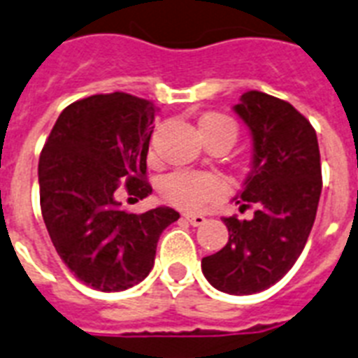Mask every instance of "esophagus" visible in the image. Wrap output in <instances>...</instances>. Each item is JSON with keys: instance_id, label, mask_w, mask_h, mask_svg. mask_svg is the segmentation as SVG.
Listing matches in <instances>:
<instances>
[{"instance_id": "esophagus-1", "label": "esophagus", "mask_w": 358, "mask_h": 358, "mask_svg": "<svg viewBox=\"0 0 358 358\" xmlns=\"http://www.w3.org/2000/svg\"><path fill=\"white\" fill-rule=\"evenodd\" d=\"M184 217L185 221H187L189 224H193V227H201V224L206 223V217L201 215V213H185Z\"/></svg>"}]
</instances>
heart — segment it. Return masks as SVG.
<instances>
[{"label": "heart", "mask_w": 358, "mask_h": 358, "mask_svg": "<svg viewBox=\"0 0 358 358\" xmlns=\"http://www.w3.org/2000/svg\"><path fill=\"white\" fill-rule=\"evenodd\" d=\"M204 141L224 139L230 146L238 137V124L223 113H210L199 122ZM224 193L223 180L215 174L196 173V171H178L169 174L162 182V195L173 206L182 210H199L206 202L215 201Z\"/></svg>", "instance_id": "heart-1"}]
</instances>
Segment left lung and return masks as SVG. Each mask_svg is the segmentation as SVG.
<instances>
[{
    "label": "left lung",
    "mask_w": 358,
    "mask_h": 358,
    "mask_svg": "<svg viewBox=\"0 0 358 358\" xmlns=\"http://www.w3.org/2000/svg\"><path fill=\"white\" fill-rule=\"evenodd\" d=\"M252 134V171L238 204L255 217H223L229 243L202 258L213 288L250 295L278 282L299 258L322 195L316 129L292 106L266 92L249 91L234 106Z\"/></svg>",
    "instance_id": "obj_1"
}]
</instances>
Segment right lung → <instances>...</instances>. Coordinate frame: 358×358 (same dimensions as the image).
Here are the masks:
<instances>
[{"label":"right lung","mask_w":358,"mask_h":358,"mask_svg":"<svg viewBox=\"0 0 358 358\" xmlns=\"http://www.w3.org/2000/svg\"><path fill=\"white\" fill-rule=\"evenodd\" d=\"M156 108L128 92L94 94L59 115L38 159L41 210L52 243L81 282L122 292L154 267L173 208L120 210L122 182L135 201L152 193L146 154Z\"/></svg>","instance_id":"add662e5"}]
</instances>
